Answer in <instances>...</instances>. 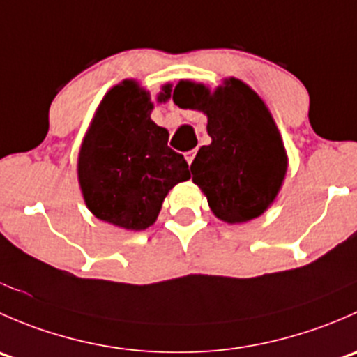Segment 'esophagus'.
Returning <instances> with one entry per match:
<instances>
[{
	"label": "esophagus",
	"mask_w": 357,
	"mask_h": 357,
	"mask_svg": "<svg viewBox=\"0 0 357 357\" xmlns=\"http://www.w3.org/2000/svg\"><path fill=\"white\" fill-rule=\"evenodd\" d=\"M195 155H197V150H190V152L185 153V158H186V162H188V165H192V162H193V158H195Z\"/></svg>",
	"instance_id": "34e87169"
}]
</instances>
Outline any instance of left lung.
Instances as JSON below:
<instances>
[{
  "instance_id": "8db88e82",
  "label": "left lung",
  "mask_w": 357,
  "mask_h": 357,
  "mask_svg": "<svg viewBox=\"0 0 357 357\" xmlns=\"http://www.w3.org/2000/svg\"><path fill=\"white\" fill-rule=\"evenodd\" d=\"M172 100L179 109L207 115L212 142L200 146L190 169L212 214L228 225L264 214L282 190L289 157L261 96L228 77L214 91L202 82L179 81Z\"/></svg>"
}]
</instances>
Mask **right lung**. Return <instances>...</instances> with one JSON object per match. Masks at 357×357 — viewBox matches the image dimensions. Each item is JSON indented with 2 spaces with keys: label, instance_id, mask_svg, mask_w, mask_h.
Returning <instances> with one entry per match:
<instances>
[{
  "label": "right lung",
  "instance_id": "add662e5",
  "mask_svg": "<svg viewBox=\"0 0 357 357\" xmlns=\"http://www.w3.org/2000/svg\"><path fill=\"white\" fill-rule=\"evenodd\" d=\"M172 84L158 100L171 98ZM150 93L135 79L107 91L91 119L77 157L86 207L100 221L143 231L157 221L169 190L190 179L181 153L167 146L169 132L152 121Z\"/></svg>",
  "mask_w": 357,
  "mask_h": 357
}]
</instances>
